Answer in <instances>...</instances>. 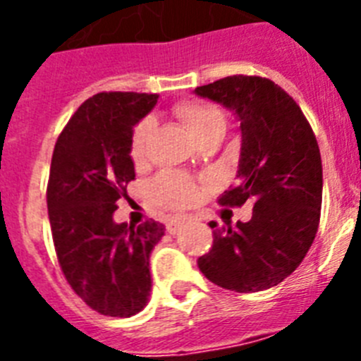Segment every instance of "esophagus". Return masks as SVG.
I'll return each instance as SVG.
<instances>
[{
  "instance_id": "obj_1",
  "label": "esophagus",
  "mask_w": 361,
  "mask_h": 361,
  "mask_svg": "<svg viewBox=\"0 0 361 361\" xmlns=\"http://www.w3.org/2000/svg\"><path fill=\"white\" fill-rule=\"evenodd\" d=\"M183 224H184V219H180V216H178V219H170L168 222H166V231L173 235V233H177L178 229H180V226Z\"/></svg>"
}]
</instances>
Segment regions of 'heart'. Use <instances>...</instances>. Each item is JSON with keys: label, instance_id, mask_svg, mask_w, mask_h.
Segmentation results:
<instances>
[{"label": "heart", "instance_id": "1", "mask_svg": "<svg viewBox=\"0 0 361 361\" xmlns=\"http://www.w3.org/2000/svg\"><path fill=\"white\" fill-rule=\"evenodd\" d=\"M173 114L183 121L197 141L208 135H222L226 128V117L216 104L209 101H183L173 106ZM152 133V121L142 119L135 124L130 142V155L135 162L145 157L148 137ZM149 195L157 202L170 208H186L199 197V186L193 178L177 171H164L148 186Z\"/></svg>", "mask_w": 361, "mask_h": 361}]
</instances>
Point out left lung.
I'll return each mask as SVG.
<instances>
[{"label":"left lung","instance_id":"obj_1","mask_svg":"<svg viewBox=\"0 0 361 361\" xmlns=\"http://www.w3.org/2000/svg\"><path fill=\"white\" fill-rule=\"evenodd\" d=\"M195 94L224 104L240 121L238 180L220 206L253 202V216L213 228V245L197 264L220 288L269 289L300 266L317 237L322 209V157L317 137L295 99L258 75H229Z\"/></svg>","mask_w":361,"mask_h":361}]
</instances>
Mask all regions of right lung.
Wrapping results in <instances>:
<instances>
[{
    "instance_id": "add662e5",
    "label": "right lung",
    "mask_w": 361,
    "mask_h": 361,
    "mask_svg": "<svg viewBox=\"0 0 361 361\" xmlns=\"http://www.w3.org/2000/svg\"><path fill=\"white\" fill-rule=\"evenodd\" d=\"M157 99L137 92L95 94L54 146L47 206L57 260L73 293L104 317H133L152 291L149 253L164 226L152 219L116 224L114 212L135 178L133 126Z\"/></svg>"
}]
</instances>
